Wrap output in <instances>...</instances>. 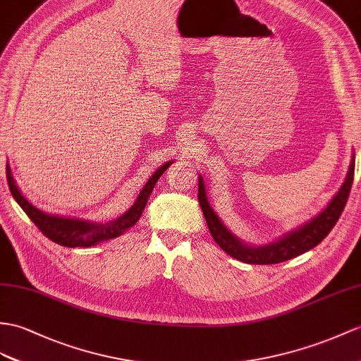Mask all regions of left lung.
I'll return each mask as SVG.
<instances>
[{"label": "left lung", "instance_id": "8db88e82", "mask_svg": "<svg viewBox=\"0 0 361 361\" xmlns=\"http://www.w3.org/2000/svg\"><path fill=\"white\" fill-rule=\"evenodd\" d=\"M354 170L355 154L353 152V159H350L345 182L341 183L340 190L329 200V204L307 222L298 225L294 230L280 235L274 242L265 245H248L247 242L239 239L235 234H233L231 230H228V226L222 222V219L214 213L213 207L209 205L205 180L200 174L197 192L199 204L202 211H204L211 235H213L216 243L226 254H230L231 257L240 262L252 263V265H272V263L285 262L312 250L329 234L334 225L337 224L338 217L341 216V211L345 209L350 187H353Z\"/></svg>", "mask_w": 361, "mask_h": 361}]
</instances>
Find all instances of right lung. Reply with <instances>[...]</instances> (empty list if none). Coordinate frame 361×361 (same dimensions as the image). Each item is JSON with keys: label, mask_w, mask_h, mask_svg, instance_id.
<instances>
[{"label": "right lung", "mask_w": 361, "mask_h": 361, "mask_svg": "<svg viewBox=\"0 0 361 361\" xmlns=\"http://www.w3.org/2000/svg\"><path fill=\"white\" fill-rule=\"evenodd\" d=\"M173 162L174 161H169L164 165H161L159 169L150 176V179L147 180L142 190H140L135 204L131 205L124 214H121L119 217L113 219V221H109V222H92L79 217H66L59 214L46 213V211L37 208L24 197L21 190L18 188V185H16L11 171V165L8 164L6 165V174H7L8 190H11L13 199L18 202V205L24 209V213L30 217V221L39 228L44 235L49 237L51 242L63 245V247L89 248V247H93V245H98L101 242L114 239V237H119L139 221V217L142 216V211L147 205L148 197L152 195L156 182L159 180L164 171L169 169Z\"/></svg>", "instance_id": "add662e5"}]
</instances>
